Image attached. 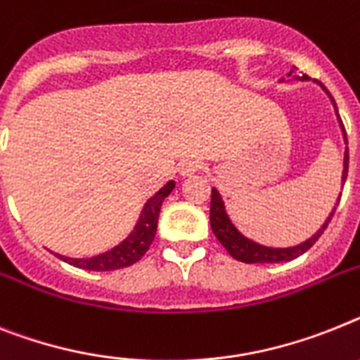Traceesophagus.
Instances as JSON below:
<instances>
[{"label": "esophagus", "instance_id": "obj_1", "mask_svg": "<svg viewBox=\"0 0 360 360\" xmlns=\"http://www.w3.org/2000/svg\"><path fill=\"white\" fill-rule=\"evenodd\" d=\"M199 168H201V165H199L198 161H190V159H186V161L181 162L177 170H179V174L183 175V177H190V175H194Z\"/></svg>", "mask_w": 360, "mask_h": 360}]
</instances>
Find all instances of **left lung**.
<instances>
[{
	"label": "left lung",
	"mask_w": 360,
	"mask_h": 360,
	"mask_svg": "<svg viewBox=\"0 0 360 360\" xmlns=\"http://www.w3.org/2000/svg\"><path fill=\"white\" fill-rule=\"evenodd\" d=\"M292 69H297V68H292ZM292 69L288 77H292V72H295ZM292 78H295V80H302V82L309 80V77H307V75H298V77L295 75ZM316 84H319V86L324 89L326 95H328L329 101H331V104H333L335 115H337L340 131H342L344 144H348L346 129H344V124H342V120H340V115H339V110H337V104H335V98L331 96V93L326 89L324 84L322 82H316ZM348 162H349V155H348V146H346V152H344V162H342V166H344L342 168V185L346 183V177H348ZM339 201H340V194H339V199H337V203H335L333 210L329 212L328 219L322 223V226H320L319 231H316L315 234L309 238V240L302 241V243H298V245H295V247H283V249H280V247L262 245V243H256V241H252V240H249L247 236H243V234H241V232L236 229V225L232 223V219L229 217V214H226L221 194L217 192V188H212V195H210V226H212V232H214V236L217 238V241H219V243H221V245L229 250V255H231L234 259H238V262H243V264H280V262H291V259H295V258H298V256L304 255L306 250H309L311 247L315 245L316 240H319V238L324 234L326 226H328L329 221H331V217H333L335 210H337V205H339Z\"/></svg>",
	"instance_id": "1"
}]
</instances>
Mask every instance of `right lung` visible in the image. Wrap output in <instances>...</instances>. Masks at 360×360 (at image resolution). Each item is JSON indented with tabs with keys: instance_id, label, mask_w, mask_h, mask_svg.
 Returning <instances> with one entry per match:
<instances>
[{
	"instance_id": "obj_1",
	"label": "right lung",
	"mask_w": 360,
	"mask_h": 360,
	"mask_svg": "<svg viewBox=\"0 0 360 360\" xmlns=\"http://www.w3.org/2000/svg\"><path fill=\"white\" fill-rule=\"evenodd\" d=\"M174 188L175 181H168L162 188H159L157 194L148 199L143 207V212L135 223L134 231L129 232L128 238L120 241L119 245H115L113 249L105 250L102 255L91 256V258H69V256L58 255V252H53V255L65 264L72 265V267L86 269V271H115V269L134 265L135 262H139L146 255V250L152 245L162 201L170 195Z\"/></svg>"
}]
</instances>
